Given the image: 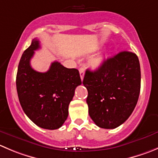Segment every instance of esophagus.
I'll use <instances>...</instances> for the list:
<instances>
[{"label":"esophagus","mask_w":158,"mask_h":158,"mask_svg":"<svg viewBox=\"0 0 158 158\" xmlns=\"http://www.w3.org/2000/svg\"><path fill=\"white\" fill-rule=\"evenodd\" d=\"M79 75H80L81 79H83L84 75H85V69L84 68H80L79 69Z\"/></svg>","instance_id":"esophagus-1"}]
</instances>
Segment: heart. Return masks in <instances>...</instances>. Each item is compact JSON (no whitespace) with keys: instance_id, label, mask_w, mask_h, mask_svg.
<instances>
[{"instance_id":"b5f03b06","label":"heart","mask_w":158,"mask_h":158,"mask_svg":"<svg viewBox=\"0 0 158 158\" xmlns=\"http://www.w3.org/2000/svg\"><path fill=\"white\" fill-rule=\"evenodd\" d=\"M102 59H98L93 62V65H94L95 67H99L101 65H102Z\"/></svg>"}]
</instances>
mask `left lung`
Wrapping results in <instances>:
<instances>
[{"label":"left lung","mask_w":158,"mask_h":158,"mask_svg":"<svg viewBox=\"0 0 158 158\" xmlns=\"http://www.w3.org/2000/svg\"><path fill=\"white\" fill-rule=\"evenodd\" d=\"M89 114L98 127L114 129L134 111L140 91V66L135 53L123 51L85 72Z\"/></svg>","instance_id":"obj_1"}]
</instances>
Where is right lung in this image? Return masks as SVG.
Segmentation results:
<instances>
[{
    "label": "right lung",
    "mask_w": 158,
    "mask_h": 158,
    "mask_svg": "<svg viewBox=\"0 0 158 158\" xmlns=\"http://www.w3.org/2000/svg\"><path fill=\"white\" fill-rule=\"evenodd\" d=\"M39 48V41L35 38L22 54L17 73V92L24 113L34 123L56 130L66 120L69 105L82 81L76 69L65 68L59 62H52L45 73L33 69L30 61Z\"/></svg>",
    "instance_id": "obj_1"
}]
</instances>
